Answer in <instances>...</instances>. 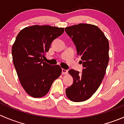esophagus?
I'll use <instances>...</instances> for the list:
<instances>
[{
  "mask_svg": "<svg viewBox=\"0 0 124 124\" xmlns=\"http://www.w3.org/2000/svg\"><path fill=\"white\" fill-rule=\"evenodd\" d=\"M62 72L63 74H67L68 73V70H65V69H62Z\"/></svg>",
  "mask_w": 124,
  "mask_h": 124,
  "instance_id": "34e87169",
  "label": "esophagus"
}]
</instances>
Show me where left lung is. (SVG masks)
I'll return each instance as SVG.
<instances>
[{
	"mask_svg": "<svg viewBox=\"0 0 124 124\" xmlns=\"http://www.w3.org/2000/svg\"><path fill=\"white\" fill-rule=\"evenodd\" d=\"M81 56L83 70L81 73L70 70L73 83L66 89V95L74 102L88 100L97 91L104 77L109 61V44L98 26L80 23L65 28Z\"/></svg>",
	"mask_w": 124,
	"mask_h": 124,
	"instance_id": "left-lung-1",
	"label": "left lung"
}]
</instances>
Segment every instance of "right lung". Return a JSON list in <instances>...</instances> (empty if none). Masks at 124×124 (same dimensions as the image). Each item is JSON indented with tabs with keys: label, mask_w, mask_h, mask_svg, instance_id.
I'll return each mask as SVG.
<instances>
[{
	"label": "right lung",
	"mask_w": 124,
	"mask_h": 124,
	"mask_svg": "<svg viewBox=\"0 0 124 124\" xmlns=\"http://www.w3.org/2000/svg\"><path fill=\"white\" fill-rule=\"evenodd\" d=\"M63 32V27L33 25L23 29L17 35L12 47L13 63L22 87L31 97L46 95L62 74L59 65H50L43 58L52 41Z\"/></svg>",
	"instance_id": "1"
}]
</instances>
